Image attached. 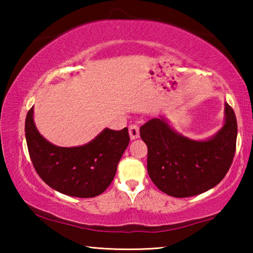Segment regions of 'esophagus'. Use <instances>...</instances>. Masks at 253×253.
<instances>
[{
	"instance_id": "34e87169",
	"label": "esophagus",
	"mask_w": 253,
	"mask_h": 253,
	"mask_svg": "<svg viewBox=\"0 0 253 253\" xmlns=\"http://www.w3.org/2000/svg\"><path fill=\"white\" fill-rule=\"evenodd\" d=\"M128 130H129V137L131 140L137 139L139 137V127L135 125V124L130 125L129 128H128Z\"/></svg>"
}]
</instances>
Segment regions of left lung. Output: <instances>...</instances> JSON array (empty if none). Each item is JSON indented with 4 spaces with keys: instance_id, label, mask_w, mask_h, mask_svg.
Instances as JSON below:
<instances>
[{
    "instance_id": "1",
    "label": "left lung",
    "mask_w": 253,
    "mask_h": 253,
    "mask_svg": "<svg viewBox=\"0 0 253 253\" xmlns=\"http://www.w3.org/2000/svg\"><path fill=\"white\" fill-rule=\"evenodd\" d=\"M147 145V172L158 190L174 198H188L216 186L232 164L238 125L234 111L224 104V123L208 139H191L169 125L165 116L140 127Z\"/></svg>"
}]
</instances>
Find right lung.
Masks as SVG:
<instances>
[{"mask_svg": "<svg viewBox=\"0 0 253 253\" xmlns=\"http://www.w3.org/2000/svg\"><path fill=\"white\" fill-rule=\"evenodd\" d=\"M25 138L30 158L39 176L53 190L75 198H93L105 192L129 144L125 127L122 130L105 128L81 146H57L38 130L33 107L25 118Z\"/></svg>", "mask_w": 253, "mask_h": 253, "instance_id": "1", "label": "right lung"}]
</instances>
